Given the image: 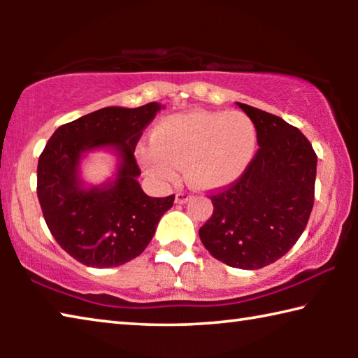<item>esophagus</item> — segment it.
Wrapping results in <instances>:
<instances>
[{"label":"esophagus","mask_w":358,"mask_h":358,"mask_svg":"<svg viewBox=\"0 0 358 358\" xmlns=\"http://www.w3.org/2000/svg\"><path fill=\"white\" fill-rule=\"evenodd\" d=\"M191 199V194L186 192V191H178L177 194H175V202L177 203H185Z\"/></svg>","instance_id":"1"}]
</instances>
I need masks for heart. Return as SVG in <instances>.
<instances>
[{"label": "heart", "instance_id": "obj_1", "mask_svg": "<svg viewBox=\"0 0 358 358\" xmlns=\"http://www.w3.org/2000/svg\"><path fill=\"white\" fill-rule=\"evenodd\" d=\"M153 145L138 148V159L151 177L171 181L177 167L192 186L217 187L237 180L252 161L257 129L243 112H189L162 120Z\"/></svg>", "mask_w": 358, "mask_h": 358}]
</instances>
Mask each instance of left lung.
<instances>
[{
  "label": "left lung",
  "mask_w": 358,
  "mask_h": 358,
  "mask_svg": "<svg viewBox=\"0 0 358 358\" xmlns=\"http://www.w3.org/2000/svg\"><path fill=\"white\" fill-rule=\"evenodd\" d=\"M238 107L256 124L259 150L237 180L210 192L213 215L199 237L215 259L257 270L282 257L305 230L317 156L295 126L256 107Z\"/></svg>",
  "instance_id": "1"
}]
</instances>
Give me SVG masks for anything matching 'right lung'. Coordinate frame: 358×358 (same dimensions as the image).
<instances>
[{
	"instance_id": "right-lung-1",
	"label": "right lung",
	"mask_w": 358,
	"mask_h": 358,
	"mask_svg": "<svg viewBox=\"0 0 358 358\" xmlns=\"http://www.w3.org/2000/svg\"><path fill=\"white\" fill-rule=\"evenodd\" d=\"M161 110L150 102L137 108L106 107L53 132L38 162V199L48 230L78 262L108 268L141 256L175 196L150 197L138 185L134 151L143 129ZM119 150L122 162L110 187L82 190L76 178L83 150Z\"/></svg>"
}]
</instances>
